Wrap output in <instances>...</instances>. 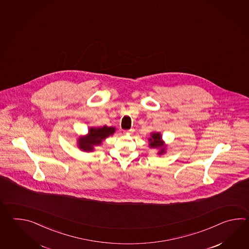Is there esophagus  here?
I'll return each instance as SVG.
<instances>
[{
    "instance_id": "1",
    "label": "esophagus",
    "mask_w": 249,
    "mask_h": 249,
    "mask_svg": "<svg viewBox=\"0 0 249 249\" xmlns=\"http://www.w3.org/2000/svg\"><path fill=\"white\" fill-rule=\"evenodd\" d=\"M134 130L133 129H130V130H128V131H126V132H129V133H131V132H133Z\"/></svg>"
}]
</instances>
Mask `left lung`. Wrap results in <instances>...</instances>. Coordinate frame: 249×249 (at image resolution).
<instances>
[{
  "mask_svg": "<svg viewBox=\"0 0 249 249\" xmlns=\"http://www.w3.org/2000/svg\"><path fill=\"white\" fill-rule=\"evenodd\" d=\"M150 143H149V146L151 148H162V149L160 150L159 154L164 153V147H163V142H161V134L159 132H155L152 133V136L148 140Z\"/></svg>",
  "mask_w": 249,
  "mask_h": 249,
  "instance_id": "left-lung-1",
  "label": "left lung"
}]
</instances>
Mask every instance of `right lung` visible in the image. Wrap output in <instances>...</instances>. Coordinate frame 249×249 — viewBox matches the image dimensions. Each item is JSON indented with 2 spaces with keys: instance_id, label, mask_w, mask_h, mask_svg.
Wrapping results in <instances>:
<instances>
[{
  "instance_id": "obj_1",
  "label": "right lung",
  "mask_w": 249,
  "mask_h": 249,
  "mask_svg": "<svg viewBox=\"0 0 249 249\" xmlns=\"http://www.w3.org/2000/svg\"><path fill=\"white\" fill-rule=\"evenodd\" d=\"M115 132L113 127H101V128H90L89 134L85 138H80L79 148L85 151L93 150V146L100 145L105 138Z\"/></svg>"
}]
</instances>
